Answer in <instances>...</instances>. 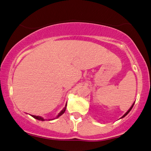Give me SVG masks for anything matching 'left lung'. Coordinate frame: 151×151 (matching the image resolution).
<instances>
[{
	"label": "left lung",
	"mask_w": 151,
	"mask_h": 151,
	"mask_svg": "<svg viewBox=\"0 0 151 151\" xmlns=\"http://www.w3.org/2000/svg\"><path fill=\"white\" fill-rule=\"evenodd\" d=\"M134 104H132V107H130V109H129V110H128V111H127V113H126V114H124V115H123V116H122V118H123V117H124V116H127V114H129V111H131V110H132V107H134Z\"/></svg>",
	"instance_id": "1"
}]
</instances>
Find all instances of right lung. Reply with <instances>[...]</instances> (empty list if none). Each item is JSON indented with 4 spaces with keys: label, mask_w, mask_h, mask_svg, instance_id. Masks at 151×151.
I'll list each match as a JSON object with an SVG mask.
<instances>
[{
    "label": "right lung",
    "mask_w": 151,
    "mask_h": 151,
    "mask_svg": "<svg viewBox=\"0 0 151 151\" xmlns=\"http://www.w3.org/2000/svg\"><path fill=\"white\" fill-rule=\"evenodd\" d=\"M66 106H67V104H65V107L63 108V109H62V110L61 111V112H60L59 114H58L57 115V116H56V118H58V116H61V115H62V114H63V113L65 112V109H66ZM31 116H32V117L35 118V119H36L40 120V121H45V119H44L43 117H42V116H35V115H31ZM49 120H50V119H49Z\"/></svg>",
    "instance_id": "obj_1"
}]
</instances>
